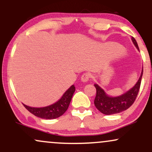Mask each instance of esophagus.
Here are the masks:
<instances>
[{
  "instance_id": "esophagus-1",
  "label": "esophagus",
  "mask_w": 152,
  "mask_h": 152,
  "mask_svg": "<svg viewBox=\"0 0 152 152\" xmlns=\"http://www.w3.org/2000/svg\"><path fill=\"white\" fill-rule=\"evenodd\" d=\"M91 78V74L88 73H85L81 76V81L83 82H87Z\"/></svg>"
}]
</instances>
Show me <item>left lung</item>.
<instances>
[{"label": "left lung", "instance_id": "1", "mask_svg": "<svg viewBox=\"0 0 152 152\" xmlns=\"http://www.w3.org/2000/svg\"><path fill=\"white\" fill-rule=\"evenodd\" d=\"M132 41L134 45L135 46L137 50L139 51V46L135 38L132 37ZM143 75V66L141 72L140 77L136 84L131 88L129 90L124 92L123 94L117 96H111L109 94H106L101 86L98 84H94V86L96 89V95L94 99V104L96 109L102 114L106 115H111L115 114H118L122 111H125L130 107L133 104L139 93L140 88L141 81Z\"/></svg>", "mask_w": 152, "mask_h": 152}]
</instances>
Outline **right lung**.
Segmentation results:
<instances>
[{"instance_id": "obj_1", "label": "right lung", "mask_w": 152, "mask_h": 152, "mask_svg": "<svg viewBox=\"0 0 152 152\" xmlns=\"http://www.w3.org/2000/svg\"><path fill=\"white\" fill-rule=\"evenodd\" d=\"M75 90L76 88L74 85H72L66 91L59 100L44 107H31L24 104H23V105L25 106L28 111L36 116L44 119H54L62 116L66 112L70 104Z\"/></svg>"}]
</instances>
